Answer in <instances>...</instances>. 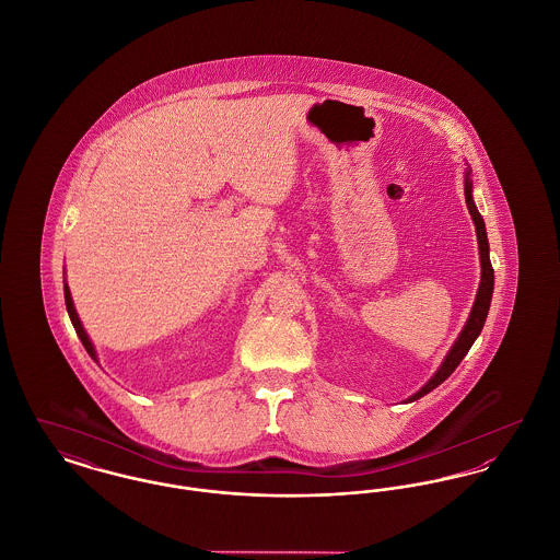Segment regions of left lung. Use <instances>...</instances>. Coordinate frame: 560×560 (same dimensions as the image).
<instances>
[{"label": "left lung", "instance_id": "left-lung-1", "mask_svg": "<svg viewBox=\"0 0 560 560\" xmlns=\"http://www.w3.org/2000/svg\"><path fill=\"white\" fill-rule=\"evenodd\" d=\"M470 170L466 172V187H464V195H466V206H468V212L472 215V222H475V229H477V241H479V254H480V285L479 292H477V300L472 304V311H470V317L466 320L459 338L455 340L452 350L447 352L445 361L441 363L439 372L434 373L427 384L413 395L409 397L411 400H418L420 397L428 395L430 390H434L439 384H443L453 372L455 368L462 363V359L468 354L470 347L475 345V340L479 338L480 329L485 325L487 319V313H489V306H491V293H493V267H491V260H489V241H487V231H485V222H482V215H480L477 206H475V199H472V183H470Z\"/></svg>", "mask_w": 560, "mask_h": 560}]
</instances>
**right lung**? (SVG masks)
<instances>
[{
    "mask_svg": "<svg viewBox=\"0 0 560 560\" xmlns=\"http://www.w3.org/2000/svg\"><path fill=\"white\" fill-rule=\"evenodd\" d=\"M65 304H67V313H69V317H71V323H73V327H75V331H78V336H80L81 345L88 350V354L96 361V350L92 347V342H90V338H88V334H85V329H83V325H81L78 311H75V306H73V298H71V292H69V288H67V283H65Z\"/></svg>",
    "mask_w": 560,
    "mask_h": 560,
    "instance_id": "1",
    "label": "right lung"
}]
</instances>
